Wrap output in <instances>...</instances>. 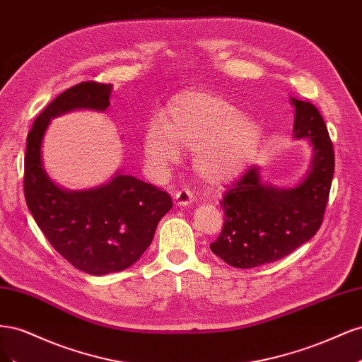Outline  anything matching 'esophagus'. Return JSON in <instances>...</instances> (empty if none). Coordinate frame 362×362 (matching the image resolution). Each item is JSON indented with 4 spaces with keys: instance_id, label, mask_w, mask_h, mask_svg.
Returning <instances> with one entry per match:
<instances>
[{
    "instance_id": "obj_1",
    "label": "esophagus",
    "mask_w": 362,
    "mask_h": 362,
    "mask_svg": "<svg viewBox=\"0 0 362 362\" xmlns=\"http://www.w3.org/2000/svg\"><path fill=\"white\" fill-rule=\"evenodd\" d=\"M194 199L193 193L189 189H181L175 194V204L178 206H184V205H190Z\"/></svg>"
}]
</instances>
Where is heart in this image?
Listing matches in <instances>:
<instances>
[{
  "instance_id": "1",
  "label": "heart",
  "mask_w": 362,
  "mask_h": 362,
  "mask_svg": "<svg viewBox=\"0 0 362 362\" xmlns=\"http://www.w3.org/2000/svg\"><path fill=\"white\" fill-rule=\"evenodd\" d=\"M144 136V151L151 163L169 166L180 151L194 152V169L211 184L228 182L242 175L258 152L262 129L255 119L211 92H185L170 100L161 116Z\"/></svg>"
}]
</instances>
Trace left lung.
<instances>
[{"label": "left lung", "mask_w": 362, "mask_h": 362, "mask_svg": "<svg viewBox=\"0 0 362 362\" xmlns=\"http://www.w3.org/2000/svg\"><path fill=\"white\" fill-rule=\"evenodd\" d=\"M296 139L308 137L311 169L294 189H276L249 166L221 201L223 228L210 245L213 254L237 269H252L287 257L322 226L334 177V146L325 120L310 101L291 96Z\"/></svg>", "instance_id": "left-lung-1"}]
</instances>
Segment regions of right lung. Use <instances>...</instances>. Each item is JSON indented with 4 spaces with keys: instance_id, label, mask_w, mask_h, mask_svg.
Listing matches in <instances>:
<instances>
[{
    "instance_id": "obj_1",
    "label": "right lung",
    "mask_w": 362,
    "mask_h": 362,
    "mask_svg": "<svg viewBox=\"0 0 362 362\" xmlns=\"http://www.w3.org/2000/svg\"><path fill=\"white\" fill-rule=\"evenodd\" d=\"M112 84L83 81L52 100L35 120L24 158V194L28 210L51 246L74 267L89 275H107L129 267L154 238L172 198L156 185L129 175L98 189H59L43 169L42 139L49 120L75 108L104 112Z\"/></svg>"
}]
</instances>
